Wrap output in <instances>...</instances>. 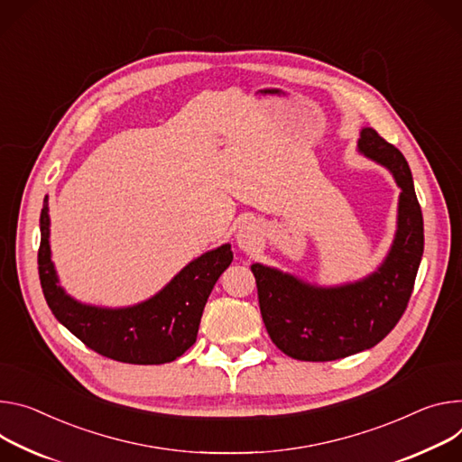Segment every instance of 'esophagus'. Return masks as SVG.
Here are the masks:
<instances>
[{"label": "esophagus", "mask_w": 462, "mask_h": 462, "mask_svg": "<svg viewBox=\"0 0 462 462\" xmlns=\"http://www.w3.org/2000/svg\"><path fill=\"white\" fill-rule=\"evenodd\" d=\"M256 239H258V234H256V230L253 226H241V230L237 234V243H239L241 248H245V250L246 248H253Z\"/></svg>", "instance_id": "esophagus-1"}]
</instances>
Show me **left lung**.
<instances>
[{"instance_id": "obj_1", "label": "left lung", "mask_w": 462, "mask_h": 462, "mask_svg": "<svg viewBox=\"0 0 462 462\" xmlns=\"http://www.w3.org/2000/svg\"><path fill=\"white\" fill-rule=\"evenodd\" d=\"M359 151L394 175L402 193L398 232L383 265L341 287H315L276 269L250 267L263 324L285 356L335 361L383 341L407 310L424 254V219L403 154L374 129L361 131Z\"/></svg>"}]
</instances>
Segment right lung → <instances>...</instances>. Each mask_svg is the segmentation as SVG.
<instances>
[{
	"label": "right lung",
	"instance_id": "obj_1",
	"mask_svg": "<svg viewBox=\"0 0 462 462\" xmlns=\"http://www.w3.org/2000/svg\"><path fill=\"white\" fill-rule=\"evenodd\" d=\"M232 258L230 245L209 250L186 265L156 297L133 308L85 306L57 285L50 250L48 197L40 214L38 274L51 313L88 348L121 363H170L193 346L209 292Z\"/></svg>",
	"mask_w": 462,
	"mask_h": 462
}]
</instances>
